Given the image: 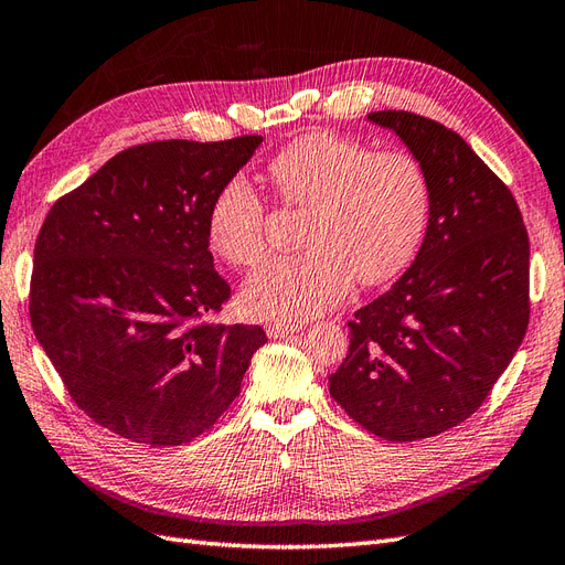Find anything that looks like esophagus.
I'll list each match as a JSON object with an SVG mask.
<instances>
[{"label": "esophagus", "mask_w": 565, "mask_h": 565, "mask_svg": "<svg viewBox=\"0 0 565 565\" xmlns=\"http://www.w3.org/2000/svg\"><path fill=\"white\" fill-rule=\"evenodd\" d=\"M265 331L269 338H284V335L302 331V324H296V321H269Z\"/></svg>", "instance_id": "34e87169"}]
</instances>
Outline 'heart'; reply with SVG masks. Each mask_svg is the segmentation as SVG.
<instances>
[{
    "label": "heart",
    "mask_w": 565,
    "mask_h": 565,
    "mask_svg": "<svg viewBox=\"0 0 565 565\" xmlns=\"http://www.w3.org/2000/svg\"><path fill=\"white\" fill-rule=\"evenodd\" d=\"M279 199L305 207L300 253L274 257L248 277L241 302L260 319L302 321L333 310L352 279H395L422 246L428 182L409 153L374 151L331 132L298 137L271 158ZM211 248L232 267L267 255V207L248 182L224 184L207 211Z\"/></svg>",
    "instance_id": "obj_1"
}]
</instances>
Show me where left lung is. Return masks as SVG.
I'll use <instances>...</instances> for the list:
<instances>
[{"label": "left lung", "instance_id": "obj_1", "mask_svg": "<svg viewBox=\"0 0 565 565\" xmlns=\"http://www.w3.org/2000/svg\"><path fill=\"white\" fill-rule=\"evenodd\" d=\"M393 130L428 182V227L412 267L350 327L331 397L383 440L433 438L466 422L521 348L530 244L511 191L445 125L407 110Z\"/></svg>", "mask_w": 565, "mask_h": 565}]
</instances>
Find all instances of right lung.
<instances>
[{
    "instance_id": "1",
    "label": "right lung",
    "mask_w": 565,
    "mask_h": 565,
    "mask_svg": "<svg viewBox=\"0 0 565 565\" xmlns=\"http://www.w3.org/2000/svg\"><path fill=\"white\" fill-rule=\"evenodd\" d=\"M263 137L168 139L113 156L46 215L30 321L75 405L120 438L182 445L241 391L260 327L215 324L207 211Z\"/></svg>"
}]
</instances>
